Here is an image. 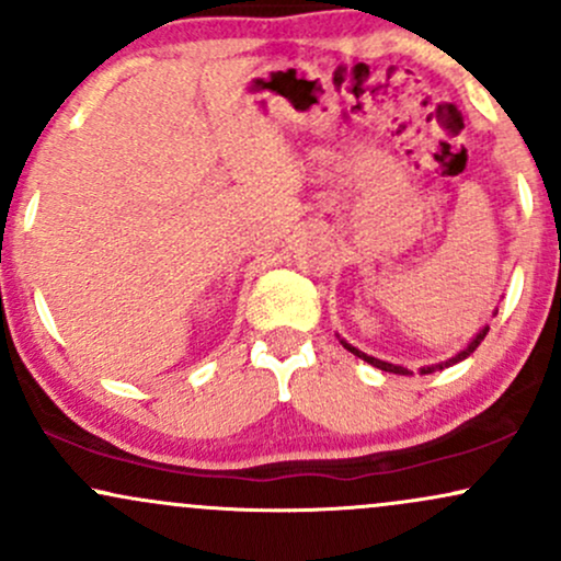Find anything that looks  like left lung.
Segmentation results:
<instances>
[{"instance_id": "1", "label": "left lung", "mask_w": 561, "mask_h": 561, "mask_svg": "<svg viewBox=\"0 0 561 561\" xmlns=\"http://www.w3.org/2000/svg\"><path fill=\"white\" fill-rule=\"evenodd\" d=\"M499 311H493V317ZM488 330H491V327H482V330L474 334L472 337V343H469L465 351L461 353H456L454 358H448V362H440V364H433V366H422L420 369V375H433V371H437V369H446V366H454V364H459V362H465V358L469 356V353H474L478 351V345L482 343V340H485V334H488ZM340 343H343V347H347V351L353 353V356H358V358H364L366 364H371V366H377V369H382V371H390V375H411L409 369H405V366H396V364H388V362H379V358H375V356H366L364 351H358V347H353L351 343H345V340H340Z\"/></svg>"}]
</instances>
